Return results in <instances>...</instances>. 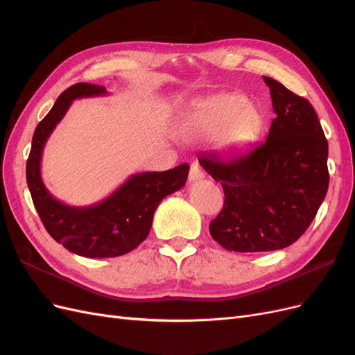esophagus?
<instances>
[{
	"label": "esophagus",
	"instance_id": "esophagus-1",
	"mask_svg": "<svg viewBox=\"0 0 355 355\" xmlns=\"http://www.w3.org/2000/svg\"><path fill=\"white\" fill-rule=\"evenodd\" d=\"M202 178H204L202 170L197 164H192L189 170V182H197V180H201Z\"/></svg>",
	"mask_w": 355,
	"mask_h": 355
}]
</instances>
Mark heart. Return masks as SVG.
I'll use <instances>...</instances> for the list:
<instances>
[{
    "mask_svg": "<svg viewBox=\"0 0 355 355\" xmlns=\"http://www.w3.org/2000/svg\"><path fill=\"white\" fill-rule=\"evenodd\" d=\"M263 116L243 94L220 93L196 103L184 123V132L192 137L218 133V146L225 151H239L259 137Z\"/></svg>",
    "mask_w": 355,
    "mask_h": 355,
    "instance_id": "b5f03b06",
    "label": "heart"
}]
</instances>
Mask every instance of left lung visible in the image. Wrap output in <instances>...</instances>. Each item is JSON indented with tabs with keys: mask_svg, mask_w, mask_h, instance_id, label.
<instances>
[{
	"mask_svg": "<svg viewBox=\"0 0 355 355\" xmlns=\"http://www.w3.org/2000/svg\"><path fill=\"white\" fill-rule=\"evenodd\" d=\"M263 81L275 112L266 142L231 161H200L223 188V209L209 230L230 252H272L293 244L329 188V145L313 105L282 83Z\"/></svg>",
	"mask_w": 355,
	"mask_h": 355,
	"instance_id": "8db88e82",
	"label": "left lung"
}]
</instances>
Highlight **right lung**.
<instances>
[{
  "label": "right lung",
  "mask_w": 355,
  "mask_h": 355,
  "mask_svg": "<svg viewBox=\"0 0 355 355\" xmlns=\"http://www.w3.org/2000/svg\"><path fill=\"white\" fill-rule=\"evenodd\" d=\"M108 94L105 87L78 83L63 92L32 136L26 182L47 232L69 252L84 257L121 256L141 244L153 227L158 204L185 185L188 164L166 171H144L128 178L110 197L87 207L56 200L41 178V157L47 139L75 99Z\"/></svg>",
  "instance_id": "obj_1"
}]
</instances>
